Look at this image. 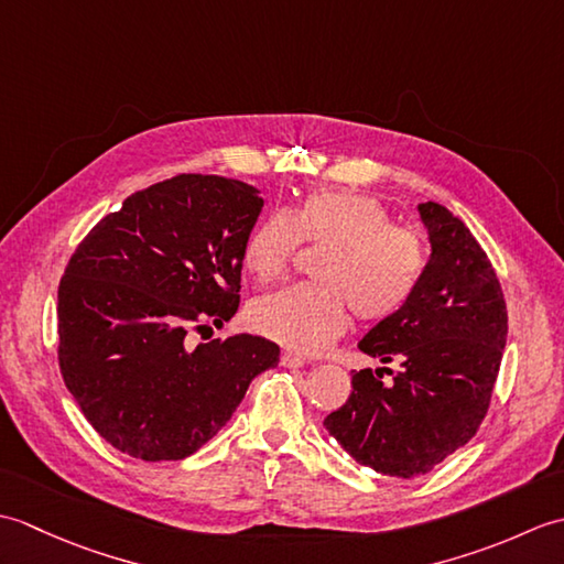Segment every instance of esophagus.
<instances>
[{
  "instance_id": "34e87169",
  "label": "esophagus",
  "mask_w": 564,
  "mask_h": 564,
  "mask_svg": "<svg viewBox=\"0 0 564 564\" xmlns=\"http://www.w3.org/2000/svg\"><path fill=\"white\" fill-rule=\"evenodd\" d=\"M281 364L283 366H291V368H297V366L310 364V358L303 356V354H297V351H283L281 354Z\"/></svg>"
}]
</instances>
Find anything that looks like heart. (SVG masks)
<instances>
[{
    "mask_svg": "<svg viewBox=\"0 0 564 564\" xmlns=\"http://www.w3.org/2000/svg\"><path fill=\"white\" fill-rule=\"evenodd\" d=\"M305 245H327L315 279L263 295L251 305V325L263 337L297 351H319L358 319H390L412 301L426 271L424 237L394 225L373 196L317 188L251 227L242 245L247 271L261 283L289 273Z\"/></svg>",
    "mask_w": 564,
    "mask_h": 564,
    "instance_id": "b5f03b06",
    "label": "heart"
}]
</instances>
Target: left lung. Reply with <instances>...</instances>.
<instances>
[{
	"label": "left lung",
	"mask_w": 564,
	"mask_h": 564,
	"mask_svg": "<svg viewBox=\"0 0 564 564\" xmlns=\"http://www.w3.org/2000/svg\"><path fill=\"white\" fill-rule=\"evenodd\" d=\"M431 259L402 313L382 319L358 349L398 364L356 370L349 400L325 419L341 448L390 477L431 473L470 441L492 402L507 344V301L492 261L460 218L429 200Z\"/></svg>",
	"instance_id": "obj_1"
}]
</instances>
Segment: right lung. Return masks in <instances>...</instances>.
I'll return each mask as SVG.
<instances>
[{
    "label": "right lung",
    "instance_id": "add662e5",
    "mask_svg": "<svg viewBox=\"0 0 564 564\" xmlns=\"http://www.w3.org/2000/svg\"><path fill=\"white\" fill-rule=\"evenodd\" d=\"M263 198L218 174L128 196L77 245L57 289V364L94 431L133 458L210 441L281 349L251 334L191 344L239 307L242 245Z\"/></svg>",
    "mask_w": 564,
    "mask_h": 564
}]
</instances>
